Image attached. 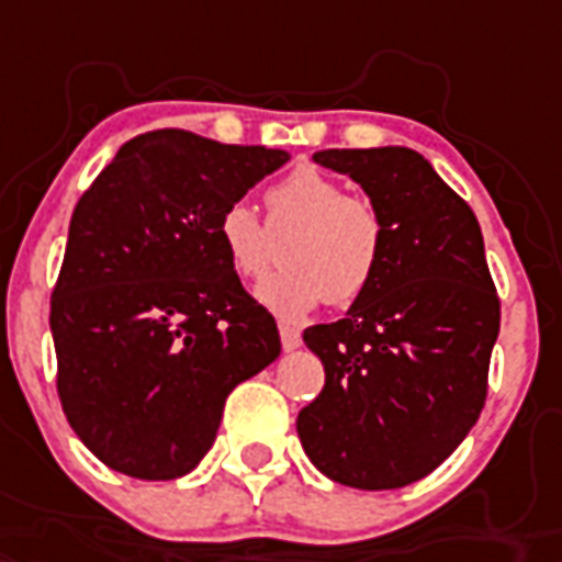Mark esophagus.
I'll use <instances>...</instances> for the list:
<instances>
[{
  "label": "esophagus",
  "instance_id": "34e87169",
  "mask_svg": "<svg viewBox=\"0 0 562 562\" xmlns=\"http://www.w3.org/2000/svg\"><path fill=\"white\" fill-rule=\"evenodd\" d=\"M280 338H282V350H297L300 344H303L297 326H289V324H280Z\"/></svg>",
  "mask_w": 562,
  "mask_h": 562
}]
</instances>
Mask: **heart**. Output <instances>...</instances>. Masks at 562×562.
I'll return each instance as SVG.
<instances>
[{"label": "heart", "mask_w": 562, "mask_h": 562, "mask_svg": "<svg viewBox=\"0 0 562 562\" xmlns=\"http://www.w3.org/2000/svg\"><path fill=\"white\" fill-rule=\"evenodd\" d=\"M268 227L247 203H229L218 218V241L241 280H259L282 241V268L259 282L256 300L280 317H303L326 297L350 306L373 285L387 227L370 198L347 194L344 183L315 166H300L265 194Z\"/></svg>", "instance_id": "obj_1"}]
</instances>
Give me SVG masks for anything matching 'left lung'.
Masks as SVG:
<instances>
[{"label":"left lung","instance_id":"obj_1","mask_svg":"<svg viewBox=\"0 0 562 562\" xmlns=\"http://www.w3.org/2000/svg\"><path fill=\"white\" fill-rule=\"evenodd\" d=\"M387 227L373 285L303 341L326 384L297 414L300 443L326 479L396 490L426 479L475 426L498 338V294L475 212L411 148H329Z\"/></svg>","mask_w":562,"mask_h":562}]
</instances>
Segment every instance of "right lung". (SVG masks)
I'll return each mask as SVG.
<instances>
[{
  "label": "right lung",
  "instance_id": "add662e5",
  "mask_svg": "<svg viewBox=\"0 0 562 562\" xmlns=\"http://www.w3.org/2000/svg\"><path fill=\"white\" fill-rule=\"evenodd\" d=\"M289 154L154 131L81 194L52 291L57 396L75 435L131 479L171 481L210 452L229 391L280 356L218 218Z\"/></svg>",
  "mask_w": 562,
  "mask_h": 562
}]
</instances>
